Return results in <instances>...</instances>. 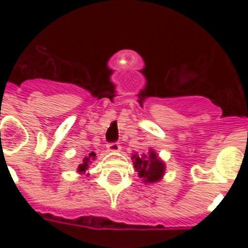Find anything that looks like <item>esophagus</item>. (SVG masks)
Here are the masks:
<instances>
[{
  "label": "esophagus",
  "instance_id": "obj_1",
  "mask_svg": "<svg viewBox=\"0 0 248 248\" xmlns=\"http://www.w3.org/2000/svg\"><path fill=\"white\" fill-rule=\"evenodd\" d=\"M107 149H108V151H110V153H118V151H120V144L117 143V141H114V143H109L108 145H107Z\"/></svg>",
  "mask_w": 248,
  "mask_h": 248
}]
</instances>
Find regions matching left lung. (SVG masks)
<instances>
[{"mask_svg": "<svg viewBox=\"0 0 248 248\" xmlns=\"http://www.w3.org/2000/svg\"><path fill=\"white\" fill-rule=\"evenodd\" d=\"M131 159L134 160V168L140 177L145 179V183H155L164 175V164L156 156L154 151H150L148 155L134 154Z\"/></svg>", "mask_w": 248, "mask_h": 248, "instance_id": "1", "label": "left lung"}]
</instances>
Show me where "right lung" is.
<instances>
[{"instance_id": "add662e5", "label": "right lung", "mask_w": 248, "mask_h": 248, "mask_svg": "<svg viewBox=\"0 0 248 248\" xmlns=\"http://www.w3.org/2000/svg\"><path fill=\"white\" fill-rule=\"evenodd\" d=\"M94 159H95V153H93V151H92V153H89V154L87 155L84 159H83V164H80V165L78 166V171L84 172L85 170L88 169L89 164H91Z\"/></svg>"}]
</instances>
